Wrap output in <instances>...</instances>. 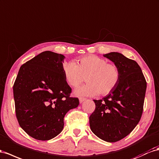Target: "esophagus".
<instances>
[{
  "instance_id": "1",
  "label": "esophagus",
  "mask_w": 159,
  "mask_h": 159,
  "mask_svg": "<svg viewBox=\"0 0 159 159\" xmlns=\"http://www.w3.org/2000/svg\"><path fill=\"white\" fill-rule=\"evenodd\" d=\"M85 100H86V99H85V98H79V100H80V104H81V103H83Z\"/></svg>"
}]
</instances>
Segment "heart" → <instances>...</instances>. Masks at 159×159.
I'll return each mask as SVG.
<instances>
[{
  "instance_id": "heart-1",
  "label": "heart",
  "mask_w": 159,
  "mask_h": 159,
  "mask_svg": "<svg viewBox=\"0 0 159 159\" xmlns=\"http://www.w3.org/2000/svg\"><path fill=\"white\" fill-rule=\"evenodd\" d=\"M63 71L67 82L72 88H78L86 78L88 84L75 90L76 96L108 95L117 86L120 78L116 66L93 55L81 58L77 64L72 61L65 63Z\"/></svg>"
}]
</instances>
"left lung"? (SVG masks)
Listing matches in <instances>:
<instances>
[{
	"label": "left lung",
	"mask_w": 159,
	"mask_h": 159,
	"mask_svg": "<svg viewBox=\"0 0 159 159\" xmlns=\"http://www.w3.org/2000/svg\"><path fill=\"white\" fill-rule=\"evenodd\" d=\"M103 56L118 67L120 78L112 92L102 100H93L96 109L89 118V126L98 138L114 143L129 134L139 124L143 114L147 81L134 60L118 52Z\"/></svg>",
	"instance_id": "obj_1"
}]
</instances>
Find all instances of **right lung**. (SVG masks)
I'll return each mask as SVG.
<instances>
[{"label": "right lung", "instance_id": "right-lung-1", "mask_svg": "<svg viewBox=\"0 0 159 159\" xmlns=\"http://www.w3.org/2000/svg\"><path fill=\"white\" fill-rule=\"evenodd\" d=\"M63 55L46 51L20 67L13 85L16 118L33 139L49 140L63 128L68 111L79 105L63 71Z\"/></svg>", "mask_w": 159, "mask_h": 159}]
</instances>
